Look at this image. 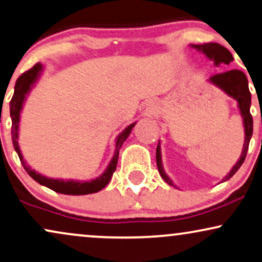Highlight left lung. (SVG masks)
<instances>
[{"label": "left lung", "instance_id": "left-lung-1", "mask_svg": "<svg viewBox=\"0 0 262 262\" xmlns=\"http://www.w3.org/2000/svg\"><path fill=\"white\" fill-rule=\"evenodd\" d=\"M192 47L198 49V51L203 52L208 58L211 59V60H214L215 65H220V64L228 65L233 60V57L230 53V51H228L227 48H225L224 46L219 45V43L193 45ZM209 81L213 82L214 84H216L217 87L224 89L228 95H231V97L236 99L238 102V106H239L242 117H243L244 128H246V140H244L243 151H242L239 160H238L237 163L234 164L232 170H231L230 173H228V175H226V177L224 178L223 181H226L228 179L232 178L233 175L237 173V170L239 169L241 165L243 164L244 160H246L248 148H249V142H250L251 135H253V117H251V114H250L251 95L249 92V87H248L247 76L244 75V72H242L239 70H230L225 72H219V74H215L211 76ZM156 161H157V168L162 179H163L167 184L174 186L173 181L167 177V174L164 173L163 168H162L160 145H157V150H156Z\"/></svg>", "mask_w": 262, "mask_h": 262}]
</instances>
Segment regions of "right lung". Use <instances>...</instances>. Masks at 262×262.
<instances>
[{
  "instance_id": "right-lung-1",
  "label": "right lung",
  "mask_w": 262,
  "mask_h": 262,
  "mask_svg": "<svg viewBox=\"0 0 262 262\" xmlns=\"http://www.w3.org/2000/svg\"><path fill=\"white\" fill-rule=\"evenodd\" d=\"M42 70V65L37 62L32 66L31 69L28 71H25L24 74L19 76V78L16 79L15 82V88H14V94H13V98L11 100V117H12V140L13 145H14V148L18 154L19 158H20V162L24 165L25 170L28 171V174L34 180L37 181L38 184L45 185L51 190L59 192V193L64 194H88V193H95V192L100 191L101 188H104L110 181V179L116 170V165H117L118 161V154H120V148L125 139L128 138V135L130 134L132 128L134 127L135 123L128 125L127 128L124 129V132L122 133L117 139V142H116V152L114 158H112L110 165L107 167L106 171L97 179L92 181H87V183H78V181H64V180H54V179H48L43 175L36 173L35 170H32L29 165H25L26 163L23 160V155L20 154V148H19L18 144V127H19V117H20V111L23 107V102H24L25 95L28 94V92L31 88V85L36 81V78L38 77L39 71Z\"/></svg>"
}]
</instances>
